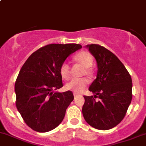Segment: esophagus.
I'll list each match as a JSON object with an SVG mask.
<instances>
[{
	"label": "esophagus",
	"instance_id": "esophagus-1",
	"mask_svg": "<svg viewBox=\"0 0 146 146\" xmlns=\"http://www.w3.org/2000/svg\"><path fill=\"white\" fill-rule=\"evenodd\" d=\"M78 93H76V92H74L73 93V96H74V97H76V96H78Z\"/></svg>",
	"mask_w": 146,
	"mask_h": 146
}]
</instances>
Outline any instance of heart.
Instances as JSON below:
<instances>
[{"label":"heart","instance_id":"obj_1","mask_svg":"<svg viewBox=\"0 0 146 146\" xmlns=\"http://www.w3.org/2000/svg\"><path fill=\"white\" fill-rule=\"evenodd\" d=\"M73 60L77 63L84 67V70L81 72V75H86L88 77H92L94 74V71L92 68L93 63L92 55L87 51H81L76 54L73 57ZM61 78L64 80H68L70 78V67L66 62H62L59 68ZM88 84V80L86 78H74L70 80L65 85V89L73 92L80 93L84 90Z\"/></svg>","mask_w":146,"mask_h":146}]
</instances>
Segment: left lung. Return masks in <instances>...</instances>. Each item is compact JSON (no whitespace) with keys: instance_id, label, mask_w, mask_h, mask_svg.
Returning a JSON list of instances; mask_svg holds the SVG:
<instances>
[{"instance_id":"obj_1","label":"left lung","mask_w":146,"mask_h":146,"mask_svg":"<svg viewBox=\"0 0 146 146\" xmlns=\"http://www.w3.org/2000/svg\"><path fill=\"white\" fill-rule=\"evenodd\" d=\"M86 46L95 57L98 70L97 78L89 88L94 95L84 96L82 113L90 126L108 130L118 125L127 113L132 98V78L111 51L99 44Z\"/></svg>"}]
</instances>
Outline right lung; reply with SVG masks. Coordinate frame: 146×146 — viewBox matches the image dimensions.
Here are the masks:
<instances>
[{"label": "right lung", "instance_id": "obj_1", "mask_svg": "<svg viewBox=\"0 0 146 146\" xmlns=\"http://www.w3.org/2000/svg\"><path fill=\"white\" fill-rule=\"evenodd\" d=\"M81 48L77 44H52L34 52L22 65L16 80V106L25 124L46 132L62 121L73 92H53L63 86L59 73L65 59Z\"/></svg>", "mask_w": 146, "mask_h": 146}]
</instances>
